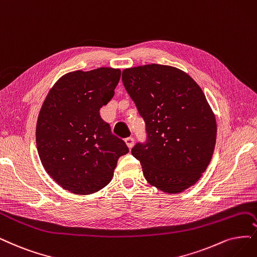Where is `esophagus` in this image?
Here are the masks:
<instances>
[{
    "instance_id": "34e87169",
    "label": "esophagus",
    "mask_w": 257,
    "mask_h": 257,
    "mask_svg": "<svg viewBox=\"0 0 257 257\" xmlns=\"http://www.w3.org/2000/svg\"><path fill=\"white\" fill-rule=\"evenodd\" d=\"M125 143L129 148H132L135 145V140H134V138H127V139H125Z\"/></svg>"
}]
</instances>
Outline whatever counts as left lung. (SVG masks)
Returning <instances> with one entry per match:
<instances>
[{
    "label": "left lung",
    "mask_w": 257,
    "mask_h": 257,
    "mask_svg": "<svg viewBox=\"0 0 257 257\" xmlns=\"http://www.w3.org/2000/svg\"><path fill=\"white\" fill-rule=\"evenodd\" d=\"M123 87L146 122V144L131 154L147 182L167 194L182 193L205 172L217 135L215 114L197 82L163 64L125 69Z\"/></svg>",
    "instance_id": "left-lung-1"
}]
</instances>
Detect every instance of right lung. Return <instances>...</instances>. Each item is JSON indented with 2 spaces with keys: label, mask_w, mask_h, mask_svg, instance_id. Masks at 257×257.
Here are the masks:
<instances>
[{
  "label": "right lung",
  "mask_w": 257,
  "mask_h": 257,
  "mask_svg": "<svg viewBox=\"0 0 257 257\" xmlns=\"http://www.w3.org/2000/svg\"><path fill=\"white\" fill-rule=\"evenodd\" d=\"M120 70L66 73L43 101L36 127L38 154L46 173L65 191L90 195L110 183L125 142L113 136L99 109L114 96Z\"/></svg>",
  "instance_id": "obj_1"
}]
</instances>
